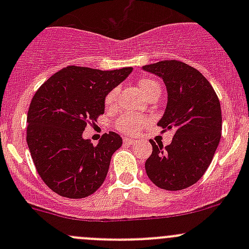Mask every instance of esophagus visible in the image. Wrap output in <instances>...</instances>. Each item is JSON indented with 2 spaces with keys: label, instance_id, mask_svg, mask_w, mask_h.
I'll use <instances>...</instances> for the list:
<instances>
[{
  "label": "esophagus",
  "instance_id": "esophagus-1",
  "mask_svg": "<svg viewBox=\"0 0 249 249\" xmlns=\"http://www.w3.org/2000/svg\"><path fill=\"white\" fill-rule=\"evenodd\" d=\"M124 143H126V144H134L135 142H136V140L131 139V137H124Z\"/></svg>",
  "mask_w": 249,
  "mask_h": 249
}]
</instances>
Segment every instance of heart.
I'll list each match as a JSON object with an SVG mask.
<instances>
[{"mask_svg": "<svg viewBox=\"0 0 249 249\" xmlns=\"http://www.w3.org/2000/svg\"><path fill=\"white\" fill-rule=\"evenodd\" d=\"M139 85L145 96L149 97L150 95L159 92L160 94V85L158 84L155 80L149 79V78H143L139 82ZM118 95H119V88H114L112 89L108 94L106 95L105 99V104L107 107H113L118 100ZM148 123V118L143 117V115L135 114V113H125L123 114L119 119L115 123V127L118 131L123 132V134H136L139 132L143 126Z\"/></svg>", "mask_w": 249, "mask_h": 249, "instance_id": "1", "label": "heart"}]
</instances>
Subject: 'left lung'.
Masks as SVG:
<instances>
[{"label": "left lung", "instance_id": "left-lung-1", "mask_svg": "<svg viewBox=\"0 0 249 249\" xmlns=\"http://www.w3.org/2000/svg\"><path fill=\"white\" fill-rule=\"evenodd\" d=\"M161 77L167 88L166 109L158 123L173 130L171 144L153 147L145 172L157 187L182 190L195 184L210 166L222 136V110L214 89L200 71L178 60L143 66Z\"/></svg>", "mask_w": 249, "mask_h": 249}]
</instances>
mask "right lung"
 <instances>
[{"label": "right lung", "instance_id": "right-lung-1", "mask_svg": "<svg viewBox=\"0 0 249 249\" xmlns=\"http://www.w3.org/2000/svg\"><path fill=\"white\" fill-rule=\"evenodd\" d=\"M131 71V67L101 71L67 66L46 80L32 97L26 142L42 180L60 196L83 199L106 179L122 137L109 131L94 145L82 134L104 114L106 95Z\"/></svg>", "mask_w": 249, "mask_h": 249}]
</instances>
